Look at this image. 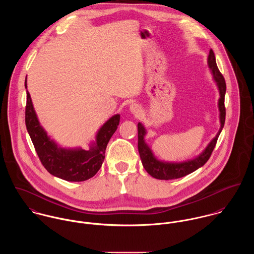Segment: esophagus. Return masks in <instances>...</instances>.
<instances>
[{"mask_svg": "<svg viewBox=\"0 0 254 254\" xmlns=\"http://www.w3.org/2000/svg\"><path fill=\"white\" fill-rule=\"evenodd\" d=\"M131 110H132L133 112H136V111H137V110H139V109H138V107H137L136 105H133V106L131 107Z\"/></svg>", "mask_w": 254, "mask_h": 254, "instance_id": "esophagus-1", "label": "esophagus"}]
</instances>
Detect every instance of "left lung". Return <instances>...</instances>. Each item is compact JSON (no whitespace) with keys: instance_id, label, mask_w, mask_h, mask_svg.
Masks as SVG:
<instances>
[{"instance_id":"left-lung-1","label":"left lung","mask_w":254,"mask_h":254,"mask_svg":"<svg viewBox=\"0 0 254 254\" xmlns=\"http://www.w3.org/2000/svg\"><path fill=\"white\" fill-rule=\"evenodd\" d=\"M208 64L211 71L213 73V77L215 81L217 82L218 88L220 91L219 110H220L221 128L216 137L210 142V144L207 145V147L203 150V152L200 155H198L196 158L192 160L183 162V163H167V162L159 161L153 156L150 148L145 143L144 137L145 135V130L144 126L141 123L138 124V149L142 159V163L144 165L145 171L155 179L172 180V179H178L188 174H190L191 172L195 171L196 169H198L199 167H201L207 162L216 145L218 137L224 127L225 118H226V108H225L226 82H225L224 76L218 69L215 55L212 49L209 51Z\"/></svg>"}]
</instances>
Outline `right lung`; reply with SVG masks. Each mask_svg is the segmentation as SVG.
Segmentation results:
<instances>
[{"label":"right lung","instance_id":"add662e5","mask_svg":"<svg viewBox=\"0 0 254 254\" xmlns=\"http://www.w3.org/2000/svg\"><path fill=\"white\" fill-rule=\"evenodd\" d=\"M119 121L120 115L116 114L106 122L97 135L95 145L89 150L61 148L50 140L40 126L29 92H26L25 125L38 157L49 173L65 181H86L97 174L105 159L107 145Z\"/></svg>","mask_w":254,"mask_h":254}]
</instances>
